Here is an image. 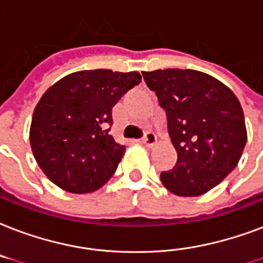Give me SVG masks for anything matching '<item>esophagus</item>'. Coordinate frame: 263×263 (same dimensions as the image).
Masks as SVG:
<instances>
[{"instance_id": "esophagus-1", "label": "esophagus", "mask_w": 263, "mask_h": 263, "mask_svg": "<svg viewBox=\"0 0 263 263\" xmlns=\"http://www.w3.org/2000/svg\"><path fill=\"white\" fill-rule=\"evenodd\" d=\"M142 144H145L146 146H152L156 142V136H155V133H152V132H148V133H145V136L142 137Z\"/></svg>"}]
</instances>
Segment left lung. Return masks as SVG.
I'll list each match as a JSON object with an SVG mask.
<instances>
[{
    "mask_svg": "<svg viewBox=\"0 0 263 263\" xmlns=\"http://www.w3.org/2000/svg\"><path fill=\"white\" fill-rule=\"evenodd\" d=\"M167 118L177 163L160 181L177 196H199L237 166L247 142L244 114L233 91L195 70L142 72Z\"/></svg>",
    "mask_w": 263,
    "mask_h": 263,
    "instance_id": "8db88e82",
    "label": "left lung"
}]
</instances>
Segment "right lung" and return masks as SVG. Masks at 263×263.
<instances>
[{"label": "right lung", "instance_id": "obj_1", "mask_svg": "<svg viewBox=\"0 0 263 263\" xmlns=\"http://www.w3.org/2000/svg\"><path fill=\"white\" fill-rule=\"evenodd\" d=\"M141 82L138 72L78 71L50 86L32 114L30 144L49 180L89 193L112 177L125 145L109 134L112 107Z\"/></svg>", "mask_w": 263, "mask_h": 263}]
</instances>
